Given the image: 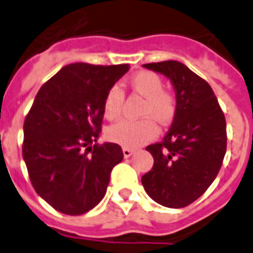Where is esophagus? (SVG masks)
<instances>
[{
    "instance_id": "1",
    "label": "esophagus",
    "mask_w": 253,
    "mask_h": 253,
    "mask_svg": "<svg viewBox=\"0 0 253 253\" xmlns=\"http://www.w3.org/2000/svg\"><path fill=\"white\" fill-rule=\"evenodd\" d=\"M122 151H123V157H125V158H128V157H131V155L134 154V150H132V149H126V147H125Z\"/></svg>"
}]
</instances>
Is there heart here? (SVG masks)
I'll use <instances>...</instances> for the list:
<instances>
[{"label": "heart", "mask_w": 253, "mask_h": 253, "mask_svg": "<svg viewBox=\"0 0 253 253\" xmlns=\"http://www.w3.org/2000/svg\"><path fill=\"white\" fill-rule=\"evenodd\" d=\"M130 85L135 92L146 98L143 117H153L160 123H169L175 115V102L170 93L164 91V83L158 75L149 71L138 72L130 79ZM125 102V92L121 85H112L103 103L104 117L115 121L121 117ZM153 118L142 121H122L107 130V138L126 149H136L146 142L154 139L160 128Z\"/></svg>", "instance_id": "obj_1"}]
</instances>
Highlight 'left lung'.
I'll use <instances>...</instances> for the list:
<instances>
[{"label":"left lung","instance_id":"left-lung-1","mask_svg":"<svg viewBox=\"0 0 253 253\" xmlns=\"http://www.w3.org/2000/svg\"><path fill=\"white\" fill-rule=\"evenodd\" d=\"M166 76L175 92V115L161 143L146 147L154 165L142 175L146 193L166 208H184L201 197L221 168L225 117L211 85L182 63L143 64Z\"/></svg>","mask_w":253,"mask_h":253}]
</instances>
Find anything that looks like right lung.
Here are the masks:
<instances>
[{"label": "right lung", "mask_w": 253, "mask_h": 253, "mask_svg": "<svg viewBox=\"0 0 253 253\" xmlns=\"http://www.w3.org/2000/svg\"><path fill=\"white\" fill-rule=\"evenodd\" d=\"M128 64L65 65L37 92L24 122L22 157L33 188L64 214H83L106 194L121 146L98 141L106 93Z\"/></svg>", "instance_id": "right-lung-1"}]
</instances>
